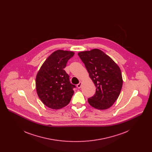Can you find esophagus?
I'll list each match as a JSON object with an SVG mask.
<instances>
[{
    "mask_svg": "<svg viewBox=\"0 0 152 152\" xmlns=\"http://www.w3.org/2000/svg\"><path fill=\"white\" fill-rule=\"evenodd\" d=\"M81 86H82V82H81V81H80L79 83L77 85V87L78 88H80L81 87Z\"/></svg>",
    "mask_w": 152,
    "mask_h": 152,
    "instance_id": "34e87169",
    "label": "esophagus"
}]
</instances>
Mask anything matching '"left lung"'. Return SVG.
I'll use <instances>...</instances> for the list:
<instances>
[{
    "instance_id": "left-lung-1",
    "label": "left lung",
    "mask_w": 152,
    "mask_h": 152,
    "mask_svg": "<svg viewBox=\"0 0 152 152\" xmlns=\"http://www.w3.org/2000/svg\"><path fill=\"white\" fill-rule=\"evenodd\" d=\"M78 55L96 87L94 96L88 99V103L97 109L109 108L118 99L123 87L120 67L99 49L80 52Z\"/></svg>"
}]
</instances>
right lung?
I'll use <instances>...</instances> for the list:
<instances>
[{"instance_id": "right-lung-1", "label": "right lung", "mask_w": 152, "mask_h": 152, "mask_svg": "<svg viewBox=\"0 0 152 152\" xmlns=\"http://www.w3.org/2000/svg\"><path fill=\"white\" fill-rule=\"evenodd\" d=\"M72 51L57 50L48 56L37 72L36 77L37 94L47 107L59 109L66 106L74 94L75 86L70 83L64 68L72 58Z\"/></svg>"}]
</instances>
